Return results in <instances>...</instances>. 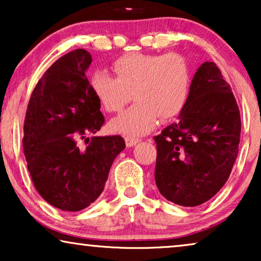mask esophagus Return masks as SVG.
Masks as SVG:
<instances>
[{"mask_svg":"<svg viewBox=\"0 0 261 261\" xmlns=\"http://www.w3.org/2000/svg\"><path fill=\"white\" fill-rule=\"evenodd\" d=\"M139 141H140V139H138V138H129V137L126 138V145H127V147H132V146L137 145Z\"/></svg>","mask_w":261,"mask_h":261,"instance_id":"34e87169","label":"esophagus"}]
</instances>
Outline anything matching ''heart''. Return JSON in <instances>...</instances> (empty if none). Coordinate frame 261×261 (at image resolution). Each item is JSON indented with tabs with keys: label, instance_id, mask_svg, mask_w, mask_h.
I'll return each mask as SVG.
<instances>
[{
	"label": "heart",
	"instance_id": "heart-1",
	"mask_svg": "<svg viewBox=\"0 0 261 261\" xmlns=\"http://www.w3.org/2000/svg\"><path fill=\"white\" fill-rule=\"evenodd\" d=\"M112 69L115 77L96 71L90 89L107 113H119L130 101L127 112L114 119L110 128L133 138L155 127L158 117L170 120L179 115L188 105L192 87L190 64L179 53L147 55L132 52L117 58Z\"/></svg>",
	"mask_w": 261,
	"mask_h": 261
}]
</instances>
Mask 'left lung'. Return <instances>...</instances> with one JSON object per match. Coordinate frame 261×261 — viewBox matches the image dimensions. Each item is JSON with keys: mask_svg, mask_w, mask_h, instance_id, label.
<instances>
[{"mask_svg": "<svg viewBox=\"0 0 261 261\" xmlns=\"http://www.w3.org/2000/svg\"><path fill=\"white\" fill-rule=\"evenodd\" d=\"M240 133V110L230 85L216 64L203 63L178 121L154 137L160 194L183 206L209 201L229 178Z\"/></svg>", "mask_w": 261, "mask_h": 261, "instance_id": "1", "label": "left lung"}]
</instances>
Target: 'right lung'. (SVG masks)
<instances>
[{
  "mask_svg": "<svg viewBox=\"0 0 261 261\" xmlns=\"http://www.w3.org/2000/svg\"><path fill=\"white\" fill-rule=\"evenodd\" d=\"M91 62L83 48L57 59L34 88L24 116L23 153L34 187L46 202L66 212L95 202L126 147L120 135L87 138L105 123L85 74ZM80 140L88 141L87 148L77 146Z\"/></svg>",
  "mask_w": 261,
  "mask_h": 261,
  "instance_id": "1",
  "label": "right lung"
}]
</instances>
